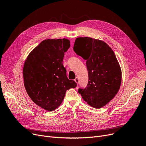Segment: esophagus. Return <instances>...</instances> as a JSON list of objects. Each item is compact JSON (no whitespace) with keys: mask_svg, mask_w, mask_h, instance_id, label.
I'll return each instance as SVG.
<instances>
[{"mask_svg":"<svg viewBox=\"0 0 146 146\" xmlns=\"http://www.w3.org/2000/svg\"><path fill=\"white\" fill-rule=\"evenodd\" d=\"M74 81H75V82L77 84H78L79 83V79H78V77H76V79H74Z\"/></svg>","mask_w":146,"mask_h":146,"instance_id":"34e87169","label":"esophagus"}]
</instances>
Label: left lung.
Instances as JSON below:
<instances>
[{
    "label": "left lung",
    "instance_id": "1",
    "mask_svg": "<svg viewBox=\"0 0 146 146\" xmlns=\"http://www.w3.org/2000/svg\"><path fill=\"white\" fill-rule=\"evenodd\" d=\"M73 50L86 60L89 82L78 90L83 100L94 108L100 109L110 102L119 92L121 70L115 55L104 41L89 37H77Z\"/></svg>",
    "mask_w": 146,
    "mask_h": 146
}]
</instances>
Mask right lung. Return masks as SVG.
I'll use <instances>...</instances> for the list:
<instances>
[{"label": "right lung", "instance_id": "1", "mask_svg": "<svg viewBox=\"0 0 146 146\" xmlns=\"http://www.w3.org/2000/svg\"><path fill=\"white\" fill-rule=\"evenodd\" d=\"M70 46L67 38L46 39L29 53L25 62L24 86L33 102L52 111L62 103L66 90L75 88L63 64L64 53Z\"/></svg>", "mask_w": 146, "mask_h": 146}]
</instances>
